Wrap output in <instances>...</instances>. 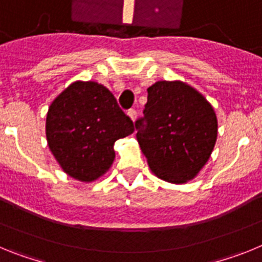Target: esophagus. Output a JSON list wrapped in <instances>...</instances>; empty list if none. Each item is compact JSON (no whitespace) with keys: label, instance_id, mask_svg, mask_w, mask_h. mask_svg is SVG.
I'll use <instances>...</instances> for the list:
<instances>
[{"label":"esophagus","instance_id":"obj_1","mask_svg":"<svg viewBox=\"0 0 262 262\" xmlns=\"http://www.w3.org/2000/svg\"><path fill=\"white\" fill-rule=\"evenodd\" d=\"M127 115H128L129 119L133 120V122H135V119H136V111L134 110V108H129V110L127 111Z\"/></svg>","mask_w":262,"mask_h":262}]
</instances>
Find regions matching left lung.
<instances>
[{
  "instance_id": "left-lung-1",
  "label": "left lung",
  "mask_w": 262,
  "mask_h": 262,
  "mask_svg": "<svg viewBox=\"0 0 262 262\" xmlns=\"http://www.w3.org/2000/svg\"><path fill=\"white\" fill-rule=\"evenodd\" d=\"M147 90L144 118L135 123L140 149L156 177L186 184L209 161L216 143L214 107L184 81H157Z\"/></svg>"
}]
</instances>
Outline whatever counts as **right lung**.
<instances>
[{
	"label": "right lung",
	"instance_id": "1",
	"mask_svg": "<svg viewBox=\"0 0 262 262\" xmlns=\"http://www.w3.org/2000/svg\"><path fill=\"white\" fill-rule=\"evenodd\" d=\"M135 131L110 90L96 81H75L51 102L46 118L50 151L80 182H93L111 168L114 143Z\"/></svg>",
	"mask_w": 262,
	"mask_h": 262
}]
</instances>
